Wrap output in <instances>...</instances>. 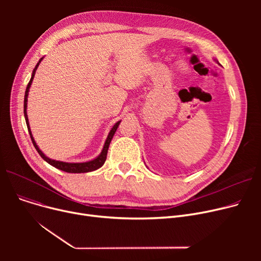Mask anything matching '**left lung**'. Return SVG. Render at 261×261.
I'll use <instances>...</instances> for the list:
<instances>
[{
  "mask_svg": "<svg viewBox=\"0 0 261 261\" xmlns=\"http://www.w3.org/2000/svg\"><path fill=\"white\" fill-rule=\"evenodd\" d=\"M214 60H215V61H216V62H217V63H219V62H218V60H217V59H215V58H214Z\"/></svg>",
  "mask_w": 261,
  "mask_h": 261,
  "instance_id": "8db88e82",
  "label": "left lung"
}]
</instances>
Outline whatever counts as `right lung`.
Here are the masks:
<instances>
[{"label":"right lung","instance_id":"1","mask_svg":"<svg viewBox=\"0 0 261 261\" xmlns=\"http://www.w3.org/2000/svg\"><path fill=\"white\" fill-rule=\"evenodd\" d=\"M44 57L41 58L39 60V62L37 63V65L35 66L34 71H33V74H32V78L29 82V85H27V88H26V91H25V96H24V117H25V120H26V125H27V129H29V132H30V135H31V139H32V142L36 148V150L38 151V153L41 155V158H42L45 162H47L49 165L54 166L55 168L57 169H60L62 171H65V172H70V173H85V172H90V171H94V170H97L98 168H100L106 160H107V154H108V149H109V146H110V143H111L113 136L119 126V123L121 120L117 121L115 125L112 127V129L110 130L108 136H107V140L105 142V145H103V148L101 150V152L98 154V156H96L95 159L91 160V161H88V162H82V163H67V162H61V161H56V160H51L49 158H47L42 151H41L40 148L38 147L36 141L34 140V136L32 134V130H31V127H30V121H29V116H27V97H29V93H30V89H31V86L33 84V80H34V77H35V74H36V71L37 68L39 66V64L41 63V61H42Z\"/></svg>","mask_w":261,"mask_h":261}]
</instances>
